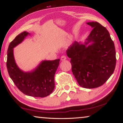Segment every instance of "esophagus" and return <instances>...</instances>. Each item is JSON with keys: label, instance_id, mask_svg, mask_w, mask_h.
Returning <instances> with one entry per match:
<instances>
[{"label": "esophagus", "instance_id": "34e87169", "mask_svg": "<svg viewBox=\"0 0 123 123\" xmlns=\"http://www.w3.org/2000/svg\"><path fill=\"white\" fill-rule=\"evenodd\" d=\"M66 59H67V57L65 55H62L61 57V61H64V60H66Z\"/></svg>", "mask_w": 123, "mask_h": 123}]
</instances>
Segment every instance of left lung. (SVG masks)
Masks as SVG:
<instances>
[{
    "label": "left lung",
    "mask_w": 123,
    "mask_h": 123,
    "mask_svg": "<svg viewBox=\"0 0 123 123\" xmlns=\"http://www.w3.org/2000/svg\"><path fill=\"white\" fill-rule=\"evenodd\" d=\"M87 24L93 28L84 43L75 41L66 50L71 59L73 74L79 85L94 88L103 85L115 69L116 50L109 31L97 22Z\"/></svg>",
    "instance_id": "1"
}]
</instances>
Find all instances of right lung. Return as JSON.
<instances>
[{
    "label": "right lung",
    "instance_id": "right-lung-1",
    "mask_svg": "<svg viewBox=\"0 0 123 123\" xmlns=\"http://www.w3.org/2000/svg\"><path fill=\"white\" fill-rule=\"evenodd\" d=\"M30 35L26 31L23 32L10 43L7 49V71L14 84L24 94L34 97H45L50 94L55 88L54 76L60 59L44 60L30 72H25L20 69L14 60L13 48Z\"/></svg>",
    "mask_w": 123,
    "mask_h": 123
}]
</instances>
